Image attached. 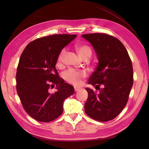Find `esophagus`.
I'll return each instance as SVG.
<instances>
[{"mask_svg": "<svg viewBox=\"0 0 149 149\" xmlns=\"http://www.w3.org/2000/svg\"><path fill=\"white\" fill-rule=\"evenodd\" d=\"M80 89L79 88H78V87H74V91L75 92H77V91H79Z\"/></svg>", "mask_w": 149, "mask_h": 149, "instance_id": "1", "label": "esophagus"}]
</instances>
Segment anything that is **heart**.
<instances>
[{
    "label": "heart",
    "mask_w": 149,
    "mask_h": 149,
    "mask_svg": "<svg viewBox=\"0 0 149 149\" xmlns=\"http://www.w3.org/2000/svg\"><path fill=\"white\" fill-rule=\"evenodd\" d=\"M75 49H76L80 57H81L82 58H89L93 54V50L91 47L87 45H78L75 47ZM65 53H66V49H62L61 51L60 52L58 56V62L59 64L62 62ZM86 76V73L83 71V70H77L73 68H70L63 73L64 79L67 82H68L69 84L75 85V86L80 85L81 81Z\"/></svg>",
    "instance_id": "obj_1"
}]
</instances>
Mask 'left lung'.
I'll return each instance as SVG.
<instances>
[{"instance_id":"left-lung-1","label":"left lung","mask_w":149,"mask_h":149,"mask_svg":"<svg viewBox=\"0 0 149 149\" xmlns=\"http://www.w3.org/2000/svg\"><path fill=\"white\" fill-rule=\"evenodd\" d=\"M82 37L93 45L99 64L89 79L94 91L85 88V112L92 119L107 122L125 108L133 84L132 62L124 45L112 35L96 33Z\"/></svg>"}]
</instances>
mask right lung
Instances as JSON below:
<instances>
[{
    "label": "right lung",
    "mask_w": 149,
    "mask_h": 149,
    "mask_svg": "<svg viewBox=\"0 0 149 149\" xmlns=\"http://www.w3.org/2000/svg\"><path fill=\"white\" fill-rule=\"evenodd\" d=\"M76 35L54 34L34 40L22 52L16 72V90L24 110L41 122H49L63 112L64 100L74 93L56 69L62 49ZM57 86V91L50 88Z\"/></svg>",
    "instance_id": "add662e5"
}]
</instances>
